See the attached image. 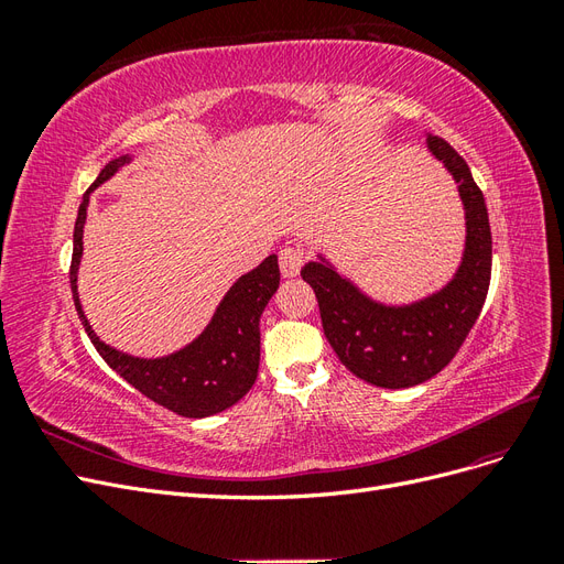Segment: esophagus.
Masks as SVG:
<instances>
[{
    "label": "esophagus",
    "mask_w": 564,
    "mask_h": 564,
    "mask_svg": "<svg viewBox=\"0 0 564 564\" xmlns=\"http://www.w3.org/2000/svg\"><path fill=\"white\" fill-rule=\"evenodd\" d=\"M303 265V251L296 247H284L280 251V270L284 278H296Z\"/></svg>",
    "instance_id": "esophagus-1"
}]
</instances>
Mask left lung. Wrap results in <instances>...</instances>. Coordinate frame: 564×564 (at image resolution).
Returning a JSON list of instances; mask_svg holds the SVG:
<instances>
[{"instance_id": "left-lung-1", "label": "left lung", "mask_w": 564, "mask_h": 564, "mask_svg": "<svg viewBox=\"0 0 564 564\" xmlns=\"http://www.w3.org/2000/svg\"><path fill=\"white\" fill-rule=\"evenodd\" d=\"M433 155L458 183L466 209V251L454 280L412 305H383L340 278L329 263H308L301 278L319 303L324 336L357 379L379 388H412L445 369L482 313L491 280V230L485 195L466 160L437 135Z\"/></svg>"}]
</instances>
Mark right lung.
I'll return each mask as SVG.
<instances>
[{
    "label": "right lung",
    "mask_w": 564,
    "mask_h": 564,
    "mask_svg": "<svg viewBox=\"0 0 564 564\" xmlns=\"http://www.w3.org/2000/svg\"><path fill=\"white\" fill-rule=\"evenodd\" d=\"M127 162L129 158H119L106 164L79 204L70 263V286L77 315L108 367L115 369L129 386L143 392L148 400L185 419L218 414L235 402H240L253 386L256 377H259V319L280 286L278 256H268L259 268H253L237 280L220 301L209 327L183 350L160 357V360H141V357H131L106 346L82 313L77 296V268L82 259V232L84 220H87L89 193Z\"/></svg>",
    "instance_id": "obj_1"
}]
</instances>
